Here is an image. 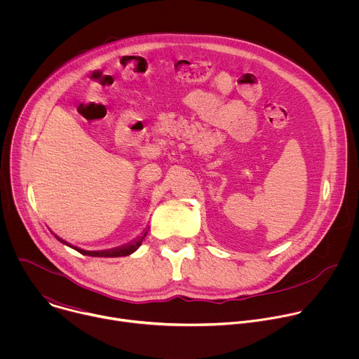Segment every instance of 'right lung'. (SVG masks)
I'll list each match as a JSON object with an SVG mask.
<instances>
[{
  "label": "right lung",
  "mask_w": 359,
  "mask_h": 359,
  "mask_svg": "<svg viewBox=\"0 0 359 359\" xmlns=\"http://www.w3.org/2000/svg\"><path fill=\"white\" fill-rule=\"evenodd\" d=\"M146 234H147V231H146L142 237L136 238L135 241H132V243H129V244H126V245H123V247H118V248L107 250V251H86V250H82V248H78V247H74V245L68 244L65 240H62V238H60V237H57V236H55V237H57L61 243H64V244L72 247L74 250H76L78 252L85 254V255H92V257H123V255H129V254H132L133 251H136V250L140 247V244H142L143 238L146 237Z\"/></svg>",
  "instance_id": "right-lung-1"
}]
</instances>
